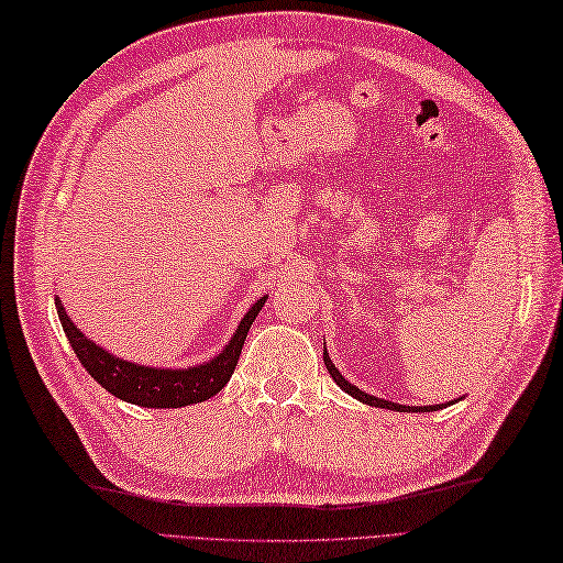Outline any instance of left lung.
Instances as JSON below:
<instances>
[{
    "mask_svg": "<svg viewBox=\"0 0 563 563\" xmlns=\"http://www.w3.org/2000/svg\"><path fill=\"white\" fill-rule=\"evenodd\" d=\"M324 365H327V369H329V375L333 377V382H336V385H339L343 391H349L353 399L363 401V404L379 406V409H389V411H435V409H440V406H401V404H394V401H385V399L369 397V394H365V391L357 389L355 385H351L349 379H343V375L339 373L336 365L331 363V357H329V353H327V351H324Z\"/></svg>",
    "mask_w": 563,
    "mask_h": 563,
    "instance_id": "8db88e82",
    "label": "left lung"
}]
</instances>
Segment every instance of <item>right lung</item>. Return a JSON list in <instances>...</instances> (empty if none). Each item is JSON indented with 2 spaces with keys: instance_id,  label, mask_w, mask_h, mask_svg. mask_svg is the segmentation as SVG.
Listing matches in <instances>:
<instances>
[{
  "instance_id": "add662e5",
  "label": "right lung",
  "mask_w": 563,
  "mask_h": 563,
  "mask_svg": "<svg viewBox=\"0 0 563 563\" xmlns=\"http://www.w3.org/2000/svg\"><path fill=\"white\" fill-rule=\"evenodd\" d=\"M266 297L249 309L246 317L239 324L232 341L227 343V349L214 357V361L188 367V369H154L145 365H135L113 357L109 351H103L101 345L91 343L84 333L71 324L65 307L59 300H55L59 324H63L67 341L71 343V351L77 353L79 363L87 367V373L99 382V385L111 391L113 397L145 406V409H178V406L198 404L214 397L227 382H230L239 355H242L246 333L258 317Z\"/></svg>"
}]
</instances>
